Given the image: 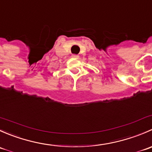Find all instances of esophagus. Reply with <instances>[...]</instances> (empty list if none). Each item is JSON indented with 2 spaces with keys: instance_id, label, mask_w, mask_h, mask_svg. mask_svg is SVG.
<instances>
[{
  "instance_id": "34e87169",
  "label": "esophagus",
  "mask_w": 152,
  "mask_h": 152,
  "mask_svg": "<svg viewBox=\"0 0 152 152\" xmlns=\"http://www.w3.org/2000/svg\"><path fill=\"white\" fill-rule=\"evenodd\" d=\"M72 57H73V58H75V59H79V55L73 54V55H72Z\"/></svg>"
}]
</instances>
